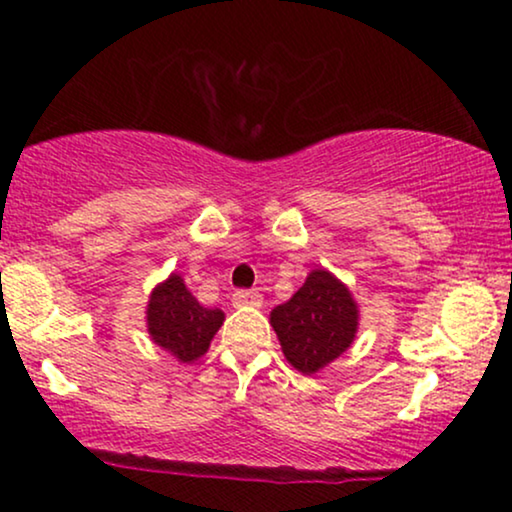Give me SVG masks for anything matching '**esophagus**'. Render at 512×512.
Returning a JSON list of instances; mask_svg holds the SVG:
<instances>
[{
    "label": "esophagus",
    "instance_id": "34e87169",
    "mask_svg": "<svg viewBox=\"0 0 512 512\" xmlns=\"http://www.w3.org/2000/svg\"><path fill=\"white\" fill-rule=\"evenodd\" d=\"M231 303L236 305V308H245V305H252V308H260L262 296L257 291H252V289H238L236 293H233Z\"/></svg>",
    "mask_w": 512,
    "mask_h": 512
}]
</instances>
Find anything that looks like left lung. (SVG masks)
<instances>
[{
    "label": "left lung",
    "instance_id": "8db88e82",
    "mask_svg": "<svg viewBox=\"0 0 512 512\" xmlns=\"http://www.w3.org/2000/svg\"><path fill=\"white\" fill-rule=\"evenodd\" d=\"M358 310L351 293L325 269H315L289 303L272 310V327L286 361L310 375L354 342Z\"/></svg>",
    "mask_w": 512,
    "mask_h": 512
}]
</instances>
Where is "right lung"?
<instances>
[{"label": "right lung", "instance_id": "right-lung-1", "mask_svg": "<svg viewBox=\"0 0 512 512\" xmlns=\"http://www.w3.org/2000/svg\"><path fill=\"white\" fill-rule=\"evenodd\" d=\"M149 334L158 346L178 356L182 363L197 361L207 354L211 339L223 325L219 308H204L187 291L178 274L156 286L149 298Z\"/></svg>", "mask_w": 512, "mask_h": 512}]
</instances>
